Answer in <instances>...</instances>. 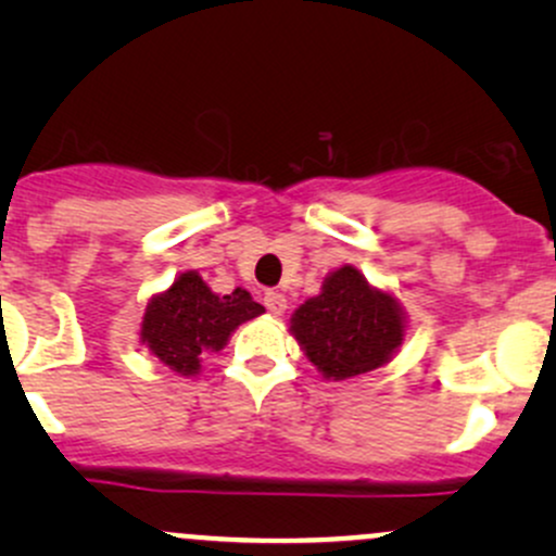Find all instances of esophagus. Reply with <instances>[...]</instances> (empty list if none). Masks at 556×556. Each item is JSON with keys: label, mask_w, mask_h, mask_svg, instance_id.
Segmentation results:
<instances>
[{"label": "esophagus", "mask_w": 556, "mask_h": 556, "mask_svg": "<svg viewBox=\"0 0 556 556\" xmlns=\"http://www.w3.org/2000/svg\"><path fill=\"white\" fill-rule=\"evenodd\" d=\"M264 305L271 311L274 316H282L285 308H287V298L282 295V292L269 290V292H264Z\"/></svg>", "instance_id": "esophagus-1"}]
</instances>
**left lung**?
<instances>
[{
  "label": "left lung",
  "mask_w": 556,
  "mask_h": 556,
  "mask_svg": "<svg viewBox=\"0 0 556 556\" xmlns=\"http://www.w3.org/2000/svg\"><path fill=\"white\" fill-rule=\"evenodd\" d=\"M407 318L389 290L344 264L329 271L321 292L305 300L290 318V331L305 358L327 381L376 371L392 361L405 340Z\"/></svg>",
  "instance_id": "8db88e82"
}]
</instances>
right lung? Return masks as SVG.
Segmentation results:
<instances>
[{"label":"right lung","instance_id":"1","mask_svg":"<svg viewBox=\"0 0 556 556\" xmlns=\"http://www.w3.org/2000/svg\"><path fill=\"white\" fill-rule=\"evenodd\" d=\"M261 314L264 305L242 287L219 295L198 271H182L146 305L140 344L175 374L195 376L208 353H219L240 324Z\"/></svg>","mask_w":556,"mask_h":556}]
</instances>
